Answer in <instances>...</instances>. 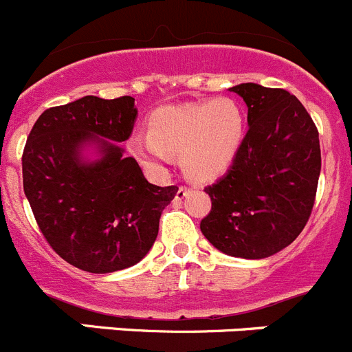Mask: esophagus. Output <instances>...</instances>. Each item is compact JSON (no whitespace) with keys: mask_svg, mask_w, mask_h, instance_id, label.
<instances>
[{"mask_svg":"<svg viewBox=\"0 0 352 352\" xmlns=\"http://www.w3.org/2000/svg\"><path fill=\"white\" fill-rule=\"evenodd\" d=\"M186 193H188V188L186 186H179L178 193H176V200H183L186 197Z\"/></svg>","mask_w":352,"mask_h":352,"instance_id":"obj_1","label":"esophagus"}]
</instances>
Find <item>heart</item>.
<instances>
[{
    "label": "heart",
    "instance_id": "heart-1",
    "mask_svg": "<svg viewBox=\"0 0 352 352\" xmlns=\"http://www.w3.org/2000/svg\"><path fill=\"white\" fill-rule=\"evenodd\" d=\"M247 120L240 103L210 98L157 109L150 133H133L131 152L152 169L160 170L182 153L183 167L193 178L214 179L239 157L245 142Z\"/></svg>",
    "mask_w": 352,
    "mask_h": 352
}]
</instances>
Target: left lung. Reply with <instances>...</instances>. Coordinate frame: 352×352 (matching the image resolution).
Segmentation results:
<instances>
[{
	"mask_svg": "<svg viewBox=\"0 0 352 352\" xmlns=\"http://www.w3.org/2000/svg\"><path fill=\"white\" fill-rule=\"evenodd\" d=\"M230 91L249 109V131L228 173L206 188L212 209L200 230L226 256L264 259L290 245L309 219L320 138L302 103L285 89L242 82Z\"/></svg>",
	"mask_w": 352,
	"mask_h": 352,
	"instance_id": "obj_1",
	"label": "left lung"
}]
</instances>
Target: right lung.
Instances as JSON below:
<instances>
[{"label":"right lung","instance_id":"right-lung-1","mask_svg":"<svg viewBox=\"0 0 352 352\" xmlns=\"http://www.w3.org/2000/svg\"><path fill=\"white\" fill-rule=\"evenodd\" d=\"M133 96H82L45 110L22 155L23 192L62 259L89 273L135 266L152 249L176 186L146 182L119 143L135 128Z\"/></svg>","mask_w":352,"mask_h":352}]
</instances>
